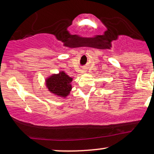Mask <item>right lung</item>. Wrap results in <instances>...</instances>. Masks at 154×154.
I'll use <instances>...</instances> for the list:
<instances>
[{"label": "right lung", "instance_id": "right-lung-1", "mask_svg": "<svg viewBox=\"0 0 154 154\" xmlns=\"http://www.w3.org/2000/svg\"><path fill=\"white\" fill-rule=\"evenodd\" d=\"M72 77L65 72H59L58 75L51 76L46 79V85L49 91L61 97H66L72 89Z\"/></svg>", "mask_w": 154, "mask_h": 154}]
</instances>
